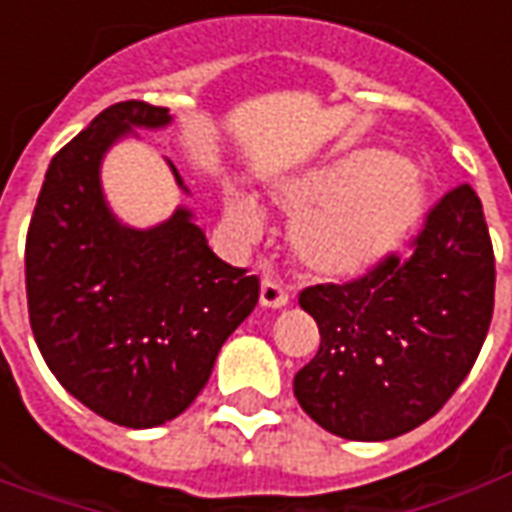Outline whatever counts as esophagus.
<instances>
[{
  "instance_id": "34e87169",
  "label": "esophagus",
  "mask_w": 512,
  "mask_h": 512,
  "mask_svg": "<svg viewBox=\"0 0 512 512\" xmlns=\"http://www.w3.org/2000/svg\"><path fill=\"white\" fill-rule=\"evenodd\" d=\"M260 304L268 307V310H279L288 304V290L279 285L277 279H263L260 285Z\"/></svg>"
}]
</instances>
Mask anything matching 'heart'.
<instances>
[{
    "label": "heart",
    "instance_id": "obj_1",
    "mask_svg": "<svg viewBox=\"0 0 512 512\" xmlns=\"http://www.w3.org/2000/svg\"><path fill=\"white\" fill-rule=\"evenodd\" d=\"M425 197L417 169L381 147L351 150L274 189V200L296 216L293 252L323 279L365 277L397 255L417 230ZM222 224L233 241L255 244L266 233V213L249 194L227 191Z\"/></svg>",
    "mask_w": 512,
    "mask_h": 512
}]
</instances>
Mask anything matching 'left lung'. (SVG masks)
I'll list each match as a JSON object with an SVG mask.
<instances>
[{
	"label": "left lung",
	"mask_w": 512,
	"mask_h": 512,
	"mask_svg": "<svg viewBox=\"0 0 512 512\" xmlns=\"http://www.w3.org/2000/svg\"><path fill=\"white\" fill-rule=\"evenodd\" d=\"M494 246L483 202L463 183L428 213L408 260L301 290L321 348L293 378L323 430L386 441L419 428L469 376L494 315Z\"/></svg>",
	"instance_id": "obj_1"
}]
</instances>
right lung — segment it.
Returning a JSON list of instances; mask_svg holds the SVG:
<instances>
[{"label":"right lung","instance_id":"add662e5","mask_svg":"<svg viewBox=\"0 0 512 512\" xmlns=\"http://www.w3.org/2000/svg\"><path fill=\"white\" fill-rule=\"evenodd\" d=\"M169 123V109L145 101L104 109L51 158L27 233L29 323L46 365L98 417L136 430L194 403L260 290L213 255L186 205L153 227L109 208L106 153Z\"/></svg>","mask_w":512,"mask_h":512}]
</instances>
